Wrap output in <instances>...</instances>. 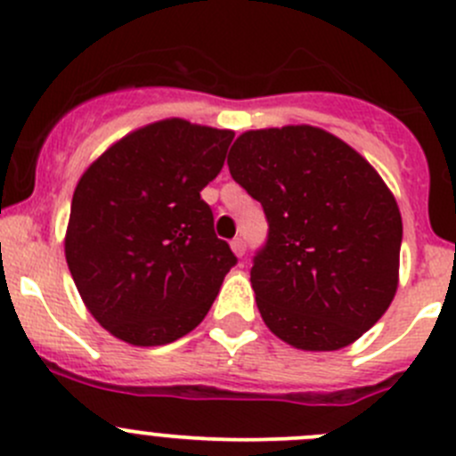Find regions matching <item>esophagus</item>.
Instances as JSON below:
<instances>
[{"mask_svg":"<svg viewBox=\"0 0 456 456\" xmlns=\"http://www.w3.org/2000/svg\"><path fill=\"white\" fill-rule=\"evenodd\" d=\"M232 251H233V254H236L238 257L245 256V251H247L245 240H242V238H233V240H232Z\"/></svg>","mask_w":456,"mask_h":456,"instance_id":"1","label":"esophagus"}]
</instances>
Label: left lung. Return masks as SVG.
I'll use <instances>...</instances> for the list:
<instances>
[{"label":"left lung","instance_id":"1","mask_svg":"<svg viewBox=\"0 0 456 456\" xmlns=\"http://www.w3.org/2000/svg\"><path fill=\"white\" fill-rule=\"evenodd\" d=\"M227 165L269 220L251 287L271 333L300 351L360 339L399 282L402 214L375 167L314 126L245 132Z\"/></svg>","mask_w":456,"mask_h":456}]
</instances>
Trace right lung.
Returning <instances> with one entry per match:
<instances>
[{"label": "right lung", "instance_id": "obj_1", "mask_svg": "<svg viewBox=\"0 0 456 456\" xmlns=\"http://www.w3.org/2000/svg\"><path fill=\"white\" fill-rule=\"evenodd\" d=\"M232 141V130L163 118L110 145L77 183L68 269L114 338L163 346L205 320L236 256L200 191Z\"/></svg>", "mask_w": 456, "mask_h": 456}]
</instances>
